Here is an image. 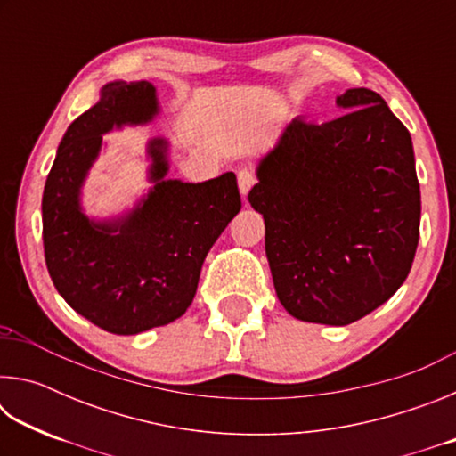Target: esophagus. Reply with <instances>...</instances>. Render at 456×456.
<instances>
[{"label":"esophagus","mask_w":456,"mask_h":456,"mask_svg":"<svg viewBox=\"0 0 456 456\" xmlns=\"http://www.w3.org/2000/svg\"><path fill=\"white\" fill-rule=\"evenodd\" d=\"M237 183H239V192H241V197L245 199L247 192L251 191L253 184H256V175L249 168H241V171L237 173Z\"/></svg>","instance_id":"1"}]
</instances>
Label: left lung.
I'll return each mask as SVG.
<instances>
[{"label":"left lung","instance_id":"8db88e82","mask_svg":"<svg viewBox=\"0 0 456 456\" xmlns=\"http://www.w3.org/2000/svg\"><path fill=\"white\" fill-rule=\"evenodd\" d=\"M323 125L293 118L249 191L275 293L293 318L348 326L395 296L420 233L412 138L384 98L350 88Z\"/></svg>","mask_w":456,"mask_h":456}]
</instances>
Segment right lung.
<instances>
[{"instance_id": "1", "label": "right lung", "mask_w": 456, "mask_h": 456, "mask_svg": "<svg viewBox=\"0 0 456 456\" xmlns=\"http://www.w3.org/2000/svg\"><path fill=\"white\" fill-rule=\"evenodd\" d=\"M159 114L151 82H108L58 146L42 197L45 265L74 312L110 334L133 336L167 326L187 312L200 267L223 229L241 209L237 179H165L168 142H149L152 189L133 211L90 219L80 195L102 149V134L146 125Z\"/></svg>"}]
</instances>
